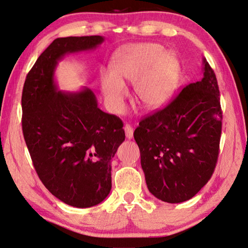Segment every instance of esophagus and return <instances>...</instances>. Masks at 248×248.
<instances>
[{
	"label": "esophagus",
	"instance_id": "1",
	"mask_svg": "<svg viewBox=\"0 0 248 248\" xmlns=\"http://www.w3.org/2000/svg\"><path fill=\"white\" fill-rule=\"evenodd\" d=\"M124 130H125L126 137H127L128 139H132L133 136H134V129H133L132 126H130L129 124H126L124 126Z\"/></svg>",
	"mask_w": 248,
	"mask_h": 248
}]
</instances>
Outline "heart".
Returning a JSON list of instances; mask_svg holds the SVG:
<instances>
[{
  "instance_id": "b5f03b06",
  "label": "heart",
  "mask_w": 248,
  "mask_h": 248,
  "mask_svg": "<svg viewBox=\"0 0 248 248\" xmlns=\"http://www.w3.org/2000/svg\"><path fill=\"white\" fill-rule=\"evenodd\" d=\"M112 73L100 77L106 105L114 113L124 108L127 88L124 82H135L136 99L147 109L165 106L174 95L179 80V62L174 54L164 53L158 44L133 45L119 51L111 64Z\"/></svg>"
}]
</instances>
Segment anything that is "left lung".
Returning <instances> with one entry per match:
<instances>
[{
	"mask_svg": "<svg viewBox=\"0 0 248 248\" xmlns=\"http://www.w3.org/2000/svg\"><path fill=\"white\" fill-rule=\"evenodd\" d=\"M203 78L139 122L134 138L150 192L163 202L193 198L217 164L222 111L216 76L203 59Z\"/></svg>",
	"mask_w": 248,
	"mask_h": 248,
	"instance_id": "left-lung-1",
	"label": "left lung"
}]
</instances>
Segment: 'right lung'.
I'll list each match as a JSON object with an SVG mask.
<instances>
[{"mask_svg":"<svg viewBox=\"0 0 248 248\" xmlns=\"http://www.w3.org/2000/svg\"><path fill=\"white\" fill-rule=\"evenodd\" d=\"M100 35L58 37L28 73L22 133L33 166L49 192L74 207H92L111 190V158L125 140L123 122L101 111L90 88L59 92L55 68L64 55L96 48Z\"/></svg>","mask_w":248,"mask_h":248,"instance_id":"right-lung-1","label":"right lung"}]
</instances>
